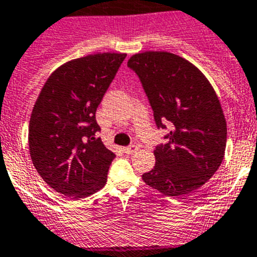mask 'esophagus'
Listing matches in <instances>:
<instances>
[{
	"mask_svg": "<svg viewBox=\"0 0 257 257\" xmlns=\"http://www.w3.org/2000/svg\"><path fill=\"white\" fill-rule=\"evenodd\" d=\"M124 153L128 154V155H133V154H135L136 151L139 150V146L138 145H130V146H126V148L123 149Z\"/></svg>",
	"mask_w": 257,
	"mask_h": 257,
	"instance_id": "1",
	"label": "esophagus"
}]
</instances>
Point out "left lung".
<instances>
[{
  "mask_svg": "<svg viewBox=\"0 0 257 257\" xmlns=\"http://www.w3.org/2000/svg\"><path fill=\"white\" fill-rule=\"evenodd\" d=\"M127 67L143 84L158 128L170 126L144 182L169 197L189 194L208 182L223 160L227 124L218 97L198 68L168 51L135 54Z\"/></svg>",
  "mask_w": 257,
  "mask_h": 257,
  "instance_id": "left-lung-1",
  "label": "left lung"
}]
</instances>
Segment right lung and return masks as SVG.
<instances>
[{
	"instance_id": "1",
	"label": "right lung",
	"mask_w": 257,
	"mask_h": 257,
	"mask_svg": "<svg viewBox=\"0 0 257 257\" xmlns=\"http://www.w3.org/2000/svg\"><path fill=\"white\" fill-rule=\"evenodd\" d=\"M124 58L102 53L70 60L49 77L36 99L31 160L44 182L65 197H88L106 184L116 155L96 138V111Z\"/></svg>"
}]
</instances>
